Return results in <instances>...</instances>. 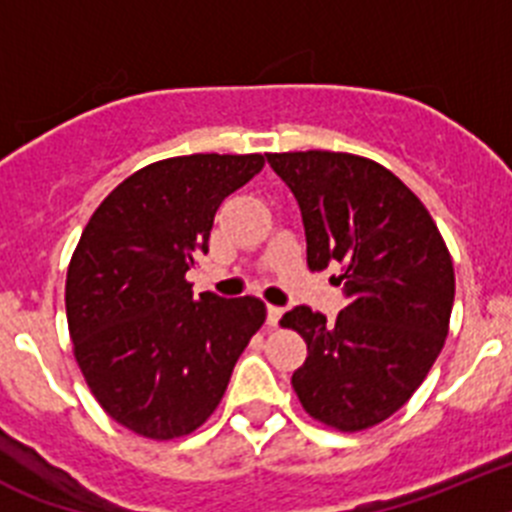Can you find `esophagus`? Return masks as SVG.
I'll return each mask as SVG.
<instances>
[{
	"label": "esophagus",
	"mask_w": 512,
	"mask_h": 512,
	"mask_svg": "<svg viewBox=\"0 0 512 512\" xmlns=\"http://www.w3.org/2000/svg\"><path fill=\"white\" fill-rule=\"evenodd\" d=\"M281 317H283L281 306H268V327H278Z\"/></svg>",
	"instance_id": "esophagus-1"
}]
</instances>
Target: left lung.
Instances as JSON below:
<instances>
[{"instance_id": "obj_1", "label": "left lung", "mask_w": 512, "mask_h": 512, "mask_svg": "<svg viewBox=\"0 0 512 512\" xmlns=\"http://www.w3.org/2000/svg\"><path fill=\"white\" fill-rule=\"evenodd\" d=\"M296 195L306 265H342L348 306L332 324L309 306L281 319L306 342L293 391L306 415L340 433L391 417L443 350L451 322L453 260L422 201L394 172L348 151L268 154Z\"/></svg>"}]
</instances>
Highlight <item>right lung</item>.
<instances>
[{
	"label": "right lung",
	"mask_w": 512,
	"mask_h": 512,
	"mask_svg": "<svg viewBox=\"0 0 512 512\" xmlns=\"http://www.w3.org/2000/svg\"><path fill=\"white\" fill-rule=\"evenodd\" d=\"M265 167L262 154L159 159L118 185L84 226L66 270V322L92 397L151 441L198 430L265 322L255 296H193L221 201Z\"/></svg>",
	"instance_id": "1"
}]
</instances>
